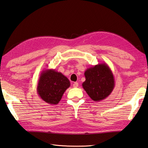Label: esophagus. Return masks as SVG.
I'll return each mask as SVG.
<instances>
[{"mask_svg":"<svg viewBox=\"0 0 148 148\" xmlns=\"http://www.w3.org/2000/svg\"><path fill=\"white\" fill-rule=\"evenodd\" d=\"M78 85H79V84H78V83H77V82H74V83H73V87H74V88L77 87H78Z\"/></svg>","mask_w":148,"mask_h":148,"instance_id":"esophagus-1","label":"esophagus"}]
</instances>
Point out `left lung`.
<instances>
[{"mask_svg": "<svg viewBox=\"0 0 148 148\" xmlns=\"http://www.w3.org/2000/svg\"><path fill=\"white\" fill-rule=\"evenodd\" d=\"M84 75L85 81L82 83L83 88L93 101L105 100L113 90L115 84L114 76L106 63L87 69Z\"/></svg>", "mask_w": 148, "mask_h": 148, "instance_id": "left-lung-1", "label": "left lung"}]
</instances>
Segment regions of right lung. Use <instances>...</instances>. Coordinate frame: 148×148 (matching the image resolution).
Returning a JSON list of instances; mask_svg holds the SVG:
<instances>
[{
    "label": "right lung",
    "instance_id": "add662e5",
    "mask_svg": "<svg viewBox=\"0 0 148 148\" xmlns=\"http://www.w3.org/2000/svg\"><path fill=\"white\" fill-rule=\"evenodd\" d=\"M71 83L61 72L55 69H46L41 72L37 83V92L47 103L56 105L60 101L63 95Z\"/></svg>",
    "mask_w": 148,
    "mask_h": 148
}]
</instances>
